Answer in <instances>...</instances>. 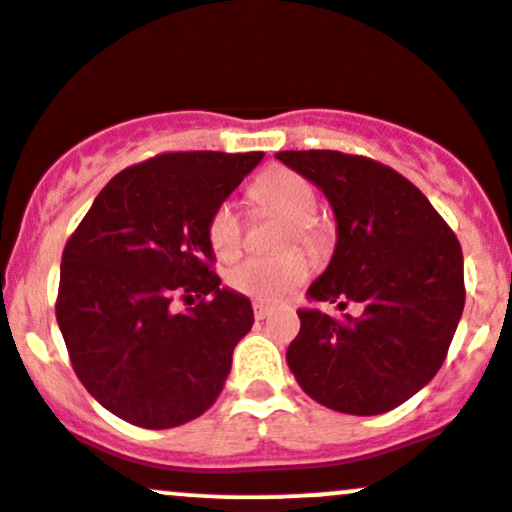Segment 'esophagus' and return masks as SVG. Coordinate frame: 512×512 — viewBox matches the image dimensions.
<instances>
[{
    "instance_id": "1",
    "label": "esophagus",
    "mask_w": 512,
    "mask_h": 512,
    "mask_svg": "<svg viewBox=\"0 0 512 512\" xmlns=\"http://www.w3.org/2000/svg\"><path fill=\"white\" fill-rule=\"evenodd\" d=\"M252 311H255V319H257V321L267 319V316L272 314L270 306H267V304H260V301H255V304H252Z\"/></svg>"
}]
</instances>
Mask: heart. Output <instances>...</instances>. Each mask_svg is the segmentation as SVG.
Wrapping results in <instances>:
<instances>
[{"mask_svg": "<svg viewBox=\"0 0 512 512\" xmlns=\"http://www.w3.org/2000/svg\"><path fill=\"white\" fill-rule=\"evenodd\" d=\"M250 198L262 208L289 220V230L301 242H319V225L311 220L316 193L304 176L289 169H272L255 181ZM208 242L220 260H230L240 252L242 220L238 208L223 201L208 218ZM309 277V260L299 250H287L274 257H247L228 272V284L235 292L257 301L277 304L287 299Z\"/></svg>", "mask_w": 512, "mask_h": 512, "instance_id": "obj_1", "label": "heart"}]
</instances>
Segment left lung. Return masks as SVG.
Returning a JSON list of instances; mask_svg holds the SVG:
<instances>
[{"instance_id":"obj_1","label":"left lung","mask_w":512,"mask_h":512,"mask_svg":"<svg viewBox=\"0 0 512 512\" xmlns=\"http://www.w3.org/2000/svg\"><path fill=\"white\" fill-rule=\"evenodd\" d=\"M284 166L324 191L336 247L309 301L363 306L338 321L299 309L287 363L301 390L328 410L383 414L422 390L444 363L464 311V255L417 186L353 154L279 152Z\"/></svg>"}]
</instances>
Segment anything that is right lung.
Masks as SVG:
<instances>
[{"instance_id": "obj_1", "label": "right lung", "mask_w": 512, "mask_h": 512, "mask_svg": "<svg viewBox=\"0 0 512 512\" xmlns=\"http://www.w3.org/2000/svg\"><path fill=\"white\" fill-rule=\"evenodd\" d=\"M262 157L174 152L129 166L66 242L58 328L80 383L125 422L171 429L218 400L255 314L211 270L208 218ZM176 296L199 304L176 315Z\"/></svg>"}]
</instances>
